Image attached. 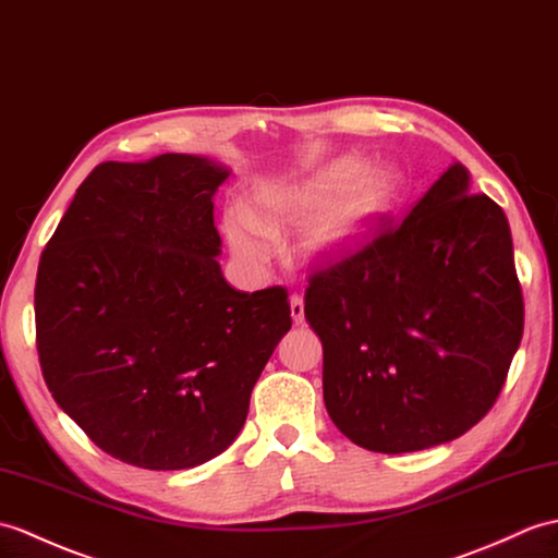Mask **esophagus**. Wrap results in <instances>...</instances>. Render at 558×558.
Returning <instances> with one entry per match:
<instances>
[{"instance_id": "1", "label": "esophagus", "mask_w": 558, "mask_h": 558, "mask_svg": "<svg viewBox=\"0 0 558 558\" xmlns=\"http://www.w3.org/2000/svg\"><path fill=\"white\" fill-rule=\"evenodd\" d=\"M290 314H292V320L296 323V326H302L304 323V300L302 296H292L290 300Z\"/></svg>"}]
</instances>
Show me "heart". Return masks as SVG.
I'll return each mask as SVG.
<instances>
[{
	"label": "heart",
	"instance_id": "1",
	"mask_svg": "<svg viewBox=\"0 0 558 558\" xmlns=\"http://www.w3.org/2000/svg\"><path fill=\"white\" fill-rule=\"evenodd\" d=\"M404 190L407 178L397 166L361 168L359 159L340 157L296 183L258 187L254 214L230 206L223 230L240 262L258 268L276 252L274 235L311 217L294 252L306 266H335L364 247Z\"/></svg>",
	"mask_w": 558,
	"mask_h": 558
}]
</instances>
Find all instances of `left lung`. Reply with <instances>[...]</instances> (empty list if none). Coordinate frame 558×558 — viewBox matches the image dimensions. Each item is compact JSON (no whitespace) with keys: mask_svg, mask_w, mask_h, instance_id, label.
I'll return each instance as SVG.
<instances>
[{"mask_svg":"<svg viewBox=\"0 0 558 558\" xmlns=\"http://www.w3.org/2000/svg\"><path fill=\"white\" fill-rule=\"evenodd\" d=\"M304 316L344 437L380 454L451 442L495 404L523 338L509 220L454 161L397 228L311 278Z\"/></svg>","mask_w":558,"mask_h":558,"instance_id":"1","label":"left lung"}]
</instances>
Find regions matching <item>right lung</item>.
I'll list each match as a JSON object with an SVG mask.
<instances>
[{
    "label": "right lung",
    "instance_id": "add662e5",
    "mask_svg": "<svg viewBox=\"0 0 558 558\" xmlns=\"http://www.w3.org/2000/svg\"><path fill=\"white\" fill-rule=\"evenodd\" d=\"M228 175L202 154L104 161L37 268L51 397L99 449L140 469H194L235 442L292 328L288 292H240L220 270L214 197Z\"/></svg>",
    "mask_w": 558,
    "mask_h": 558
}]
</instances>
